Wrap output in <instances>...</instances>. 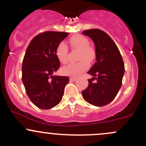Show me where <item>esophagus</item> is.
Here are the masks:
<instances>
[{
    "instance_id": "1",
    "label": "esophagus",
    "mask_w": 146,
    "mask_h": 146,
    "mask_svg": "<svg viewBox=\"0 0 146 146\" xmlns=\"http://www.w3.org/2000/svg\"><path fill=\"white\" fill-rule=\"evenodd\" d=\"M77 80V78H75V77H71L70 78V81H72V82H75Z\"/></svg>"
}]
</instances>
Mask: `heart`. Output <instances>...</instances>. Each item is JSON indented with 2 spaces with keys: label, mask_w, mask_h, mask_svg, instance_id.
I'll use <instances>...</instances> for the list:
<instances>
[{
  "label": "heart",
  "mask_w": 146,
  "mask_h": 146,
  "mask_svg": "<svg viewBox=\"0 0 146 146\" xmlns=\"http://www.w3.org/2000/svg\"><path fill=\"white\" fill-rule=\"evenodd\" d=\"M70 44L73 48L79 50L77 63H70L62 68L63 75L70 76H79L88 68V63L92 62L95 58V51L89 44L86 37L80 34H75L70 38ZM56 55L58 60L62 64L68 61V47L64 42H61L56 48Z\"/></svg>",
  "instance_id": "obj_1"
}]
</instances>
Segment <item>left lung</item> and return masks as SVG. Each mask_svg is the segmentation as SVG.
I'll return each mask as SVG.
<instances>
[{
  "instance_id": "left-lung-1",
  "label": "left lung",
  "mask_w": 146,
  "mask_h": 146,
  "mask_svg": "<svg viewBox=\"0 0 146 146\" xmlns=\"http://www.w3.org/2000/svg\"><path fill=\"white\" fill-rule=\"evenodd\" d=\"M82 33L94 42L96 62L88 72L94 78L88 80V86L82 94L90 104L103 106L113 101L121 88L124 63L116 44L104 31L92 29ZM94 78L95 83L92 82Z\"/></svg>"
}]
</instances>
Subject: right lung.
Listing matches in <instances>:
<instances>
[{"instance_id":"add662e5","label":"right lung","mask_w":146,"mask_h":146,"mask_svg":"<svg viewBox=\"0 0 146 146\" xmlns=\"http://www.w3.org/2000/svg\"><path fill=\"white\" fill-rule=\"evenodd\" d=\"M68 33L45 31L33 38L22 66V80L30 100L41 109H50L61 102L69 78L53 76L60 66L56 46Z\"/></svg>"}]
</instances>
